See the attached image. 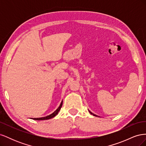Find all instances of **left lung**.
I'll list each match as a JSON object with an SVG mask.
<instances>
[{"instance_id": "left-lung-1", "label": "left lung", "mask_w": 146, "mask_h": 146, "mask_svg": "<svg viewBox=\"0 0 146 146\" xmlns=\"http://www.w3.org/2000/svg\"><path fill=\"white\" fill-rule=\"evenodd\" d=\"M88 111H89V112L91 114H92V115H93V116H97V117H98V116H97V115H96V114H93V113H91L90 111V110H88ZM98 117H99V116H98Z\"/></svg>"}]
</instances>
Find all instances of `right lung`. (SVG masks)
<instances>
[{"mask_svg": "<svg viewBox=\"0 0 146 146\" xmlns=\"http://www.w3.org/2000/svg\"><path fill=\"white\" fill-rule=\"evenodd\" d=\"M62 105H63V100L61 101V102L60 106L58 107V108H57L54 113H52L51 114H50V115L47 116L46 117H38V118H31V119H33V120H36V121H42V120H47V119H50L51 118L54 117L55 116H56L57 114H58L61 108L62 107Z\"/></svg>", "mask_w": 146, "mask_h": 146, "instance_id": "right-lung-1", "label": "right lung"}]
</instances>
